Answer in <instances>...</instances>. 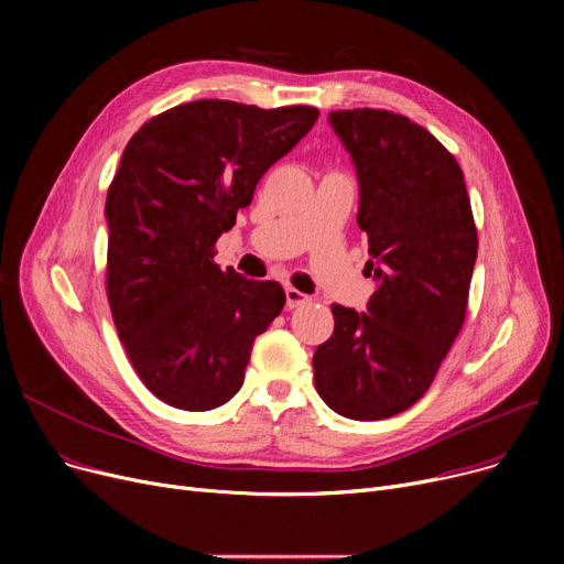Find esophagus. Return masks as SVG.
Masks as SVG:
<instances>
[{"instance_id":"esophagus-1","label":"esophagus","mask_w":564,"mask_h":564,"mask_svg":"<svg viewBox=\"0 0 564 564\" xmlns=\"http://www.w3.org/2000/svg\"><path fill=\"white\" fill-rule=\"evenodd\" d=\"M308 302H311L308 294L300 292L297 288H285V304H288V308H300V306H304Z\"/></svg>"}]
</instances>
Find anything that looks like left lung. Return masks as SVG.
Returning <instances> with one entry per match:
<instances>
[{"label":"left lung","mask_w":564,"mask_h":564,"mask_svg":"<svg viewBox=\"0 0 564 564\" xmlns=\"http://www.w3.org/2000/svg\"><path fill=\"white\" fill-rule=\"evenodd\" d=\"M357 166L368 313L334 304V336L313 354L319 398L354 421L416 404L455 343L468 304L478 230L464 173L434 134L387 109L332 111Z\"/></svg>","instance_id":"1"}]
</instances>
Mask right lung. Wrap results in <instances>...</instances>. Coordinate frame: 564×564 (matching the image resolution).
I'll return each instance as SVG.
<instances>
[{"label": "right lung", "instance_id": "right-lung-1", "mask_svg": "<svg viewBox=\"0 0 564 564\" xmlns=\"http://www.w3.org/2000/svg\"><path fill=\"white\" fill-rule=\"evenodd\" d=\"M317 116L306 105L196 100L128 141L105 203L107 300L137 375L162 402L207 411L242 389L253 340L285 292L221 272L215 242Z\"/></svg>", "mask_w": 564, "mask_h": 564}]
</instances>
